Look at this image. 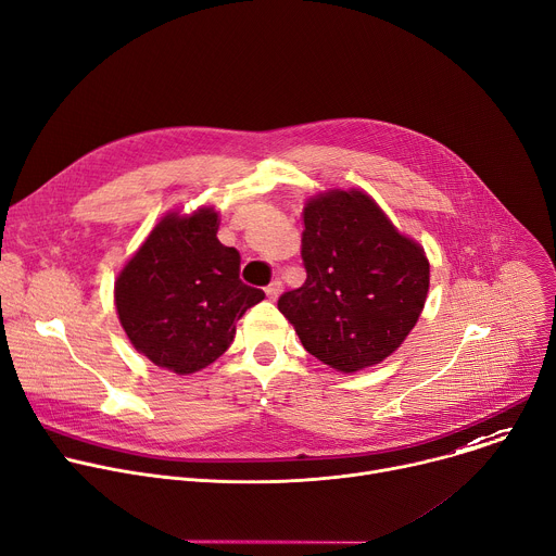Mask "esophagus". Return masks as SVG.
<instances>
[{"label": "esophagus", "instance_id": "34e87169", "mask_svg": "<svg viewBox=\"0 0 556 556\" xmlns=\"http://www.w3.org/2000/svg\"><path fill=\"white\" fill-rule=\"evenodd\" d=\"M279 292H281V281H279V279H275V281H270V283L266 286V294H268L270 299H277Z\"/></svg>", "mask_w": 556, "mask_h": 556}]
</instances>
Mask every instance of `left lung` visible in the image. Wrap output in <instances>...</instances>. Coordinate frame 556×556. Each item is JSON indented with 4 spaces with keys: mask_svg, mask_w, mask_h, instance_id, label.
<instances>
[{
    "mask_svg": "<svg viewBox=\"0 0 556 556\" xmlns=\"http://www.w3.org/2000/svg\"><path fill=\"white\" fill-rule=\"evenodd\" d=\"M306 283L279 296L281 315L319 362L357 372L383 362L415 328L430 286L424 248L396 232L359 190L304 208Z\"/></svg>",
    "mask_w": 556,
    "mask_h": 556,
    "instance_id": "1",
    "label": "left lung"
}]
</instances>
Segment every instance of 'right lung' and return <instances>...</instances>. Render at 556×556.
Instances as JSON below:
<instances>
[{
    "label": "right lung",
    "instance_id": "obj_1",
    "mask_svg": "<svg viewBox=\"0 0 556 556\" xmlns=\"http://www.w3.org/2000/svg\"><path fill=\"white\" fill-rule=\"evenodd\" d=\"M217 213L168 215L115 283V306L132 345L150 362L190 375L217 362L235 324L266 296L239 279V250L217 239Z\"/></svg>",
    "mask_w": 556,
    "mask_h": 556
}]
</instances>
